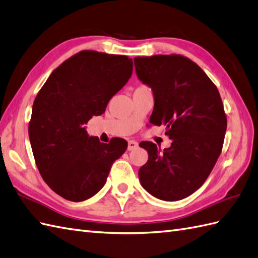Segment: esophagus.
Instances as JSON below:
<instances>
[{
    "label": "esophagus",
    "mask_w": 258,
    "mask_h": 258,
    "mask_svg": "<svg viewBox=\"0 0 258 258\" xmlns=\"http://www.w3.org/2000/svg\"><path fill=\"white\" fill-rule=\"evenodd\" d=\"M137 148H138V142L135 141V140H129L128 141V151H133Z\"/></svg>",
    "instance_id": "obj_1"
}]
</instances>
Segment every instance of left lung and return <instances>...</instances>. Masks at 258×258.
I'll return each mask as SVG.
<instances>
[{
  "mask_svg": "<svg viewBox=\"0 0 258 258\" xmlns=\"http://www.w3.org/2000/svg\"><path fill=\"white\" fill-rule=\"evenodd\" d=\"M134 60L139 81L153 93L150 123L164 124L172 140L163 151L151 141L141 142L149 158L139 180L154 198L179 201L201 187L221 154L227 125L221 96L207 74L184 56Z\"/></svg>",
  "mask_w": 258,
  "mask_h": 258,
  "instance_id": "left-lung-1",
  "label": "left lung"
}]
</instances>
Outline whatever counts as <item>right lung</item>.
I'll return each mask as SVG.
<instances>
[{
  "label": "right lung",
  "mask_w": 258,
  "mask_h": 258,
  "mask_svg": "<svg viewBox=\"0 0 258 258\" xmlns=\"http://www.w3.org/2000/svg\"><path fill=\"white\" fill-rule=\"evenodd\" d=\"M133 67L128 56L82 50L50 74L34 100L28 137L36 165L46 184L68 201L99 192L114 160L127 150L124 139L102 144L85 124L105 112Z\"/></svg>",
  "instance_id": "right-lung-1"
}]
</instances>
